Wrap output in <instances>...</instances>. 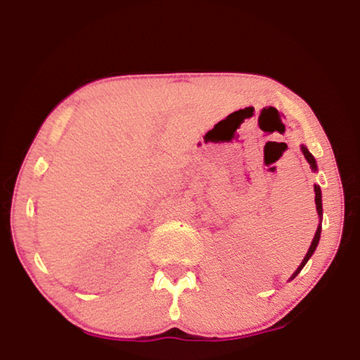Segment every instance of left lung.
I'll list each match as a JSON object with an SVG mask.
<instances>
[{
  "label": "left lung",
  "instance_id": "1",
  "mask_svg": "<svg viewBox=\"0 0 360 360\" xmlns=\"http://www.w3.org/2000/svg\"><path fill=\"white\" fill-rule=\"evenodd\" d=\"M302 150H303L304 157H307L308 164L311 165V169H313V170H316V160H314V157H313L311 154H309V150L307 149V147H302ZM314 195H316V196H314V201H316V210H318V214L321 216V214H323V206H321V190H319V186H318V185H314ZM319 236H321V226H318L316 234H314V238H313V243H311V245H309V249H308L307 255H304L303 262L300 264V267L297 269V272L293 274V277H292V278L297 277V275L300 274V270H302V269L304 267V264H307V262H308V259L311 257V255H313L314 249H316V245H318V243H319Z\"/></svg>",
  "mask_w": 360,
  "mask_h": 360
}]
</instances>
